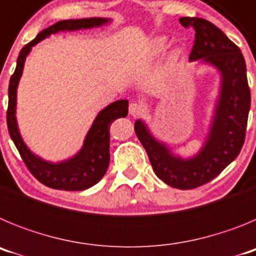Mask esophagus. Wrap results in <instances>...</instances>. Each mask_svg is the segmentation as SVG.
<instances>
[{
	"instance_id": "obj_1",
	"label": "esophagus",
	"mask_w": 256,
	"mask_h": 256,
	"mask_svg": "<svg viewBox=\"0 0 256 256\" xmlns=\"http://www.w3.org/2000/svg\"><path fill=\"white\" fill-rule=\"evenodd\" d=\"M142 112V108L138 105V104L136 102H132L130 105V114L132 115V116H137V115H140Z\"/></svg>"
}]
</instances>
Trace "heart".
Listing matches in <instances>:
<instances>
[{
  "mask_svg": "<svg viewBox=\"0 0 256 256\" xmlns=\"http://www.w3.org/2000/svg\"><path fill=\"white\" fill-rule=\"evenodd\" d=\"M169 44L168 37L165 36H159V37H155L148 44V56L150 58H158L165 51L166 46Z\"/></svg>",
  "mask_w": 256,
  "mask_h": 256,
  "instance_id": "heart-1",
  "label": "heart"
}]
</instances>
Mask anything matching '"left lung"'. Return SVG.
<instances>
[{
  "mask_svg": "<svg viewBox=\"0 0 256 256\" xmlns=\"http://www.w3.org/2000/svg\"><path fill=\"white\" fill-rule=\"evenodd\" d=\"M180 22L195 30L190 62L212 66L220 78L208 133L198 152L180 156L155 137L142 119L136 120L134 130L156 176L174 188L191 190L210 182L236 159L245 141L252 100L245 58L238 47L208 20L180 18Z\"/></svg>",
  "mask_w": 256,
  "mask_h": 256,
  "instance_id": "obj_1",
  "label": "left lung"
}]
</instances>
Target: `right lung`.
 Instances as JSON below:
<instances>
[{
  "label": "right lung",
  "mask_w": 256,
  "mask_h": 256,
  "mask_svg": "<svg viewBox=\"0 0 256 256\" xmlns=\"http://www.w3.org/2000/svg\"><path fill=\"white\" fill-rule=\"evenodd\" d=\"M112 22L108 18H88V19L62 20L42 30L34 40L22 47L16 61V69L14 72L8 84V126L11 140L19 150L22 160L32 174L46 184L47 187L65 191H82L94 186L105 176L110 162V126L118 118L128 114V100H118L104 108L94 118L91 128L84 137L82 148L76 155L61 162L50 160L36 155L26 146L19 130L16 119L18 86L22 76V69L26 56L30 54L32 47L40 40L56 34L58 32H76L80 29L100 28Z\"/></svg>",
  "instance_id": "add662e5"
}]
</instances>
